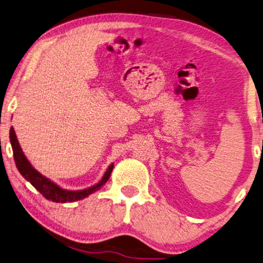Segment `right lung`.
Returning <instances> with one entry per match:
<instances>
[{"mask_svg": "<svg viewBox=\"0 0 263 263\" xmlns=\"http://www.w3.org/2000/svg\"><path fill=\"white\" fill-rule=\"evenodd\" d=\"M10 143L11 148H13L16 167H17L18 172L21 173V175L27 181H29V182L33 184L47 200H50L52 202L66 203V202H74L84 199V197L90 195V194L99 191V189L107 182L109 177H110L112 168H114V164L112 163L109 165L100 182L94 184L92 187L82 189V191H67V189H63L55 182H52V181L48 179V177L43 176L41 173H39L33 165H31L29 161L27 160L26 155L23 154L21 147H20V143L13 127L10 128Z\"/></svg>", "mask_w": 263, "mask_h": 263, "instance_id": "add662e5", "label": "right lung"}]
</instances>
